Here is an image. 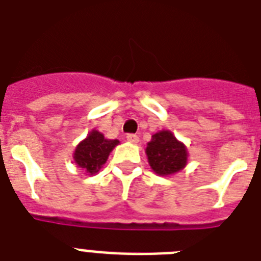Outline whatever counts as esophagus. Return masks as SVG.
<instances>
[{"mask_svg": "<svg viewBox=\"0 0 261 261\" xmlns=\"http://www.w3.org/2000/svg\"><path fill=\"white\" fill-rule=\"evenodd\" d=\"M126 140H128L129 143H132V144H137L140 141L139 136H137V135H132V133L126 136Z\"/></svg>", "mask_w": 261, "mask_h": 261, "instance_id": "esophagus-1", "label": "esophagus"}]
</instances>
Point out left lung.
<instances>
[{"mask_svg":"<svg viewBox=\"0 0 261 261\" xmlns=\"http://www.w3.org/2000/svg\"><path fill=\"white\" fill-rule=\"evenodd\" d=\"M145 153L150 168L160 176L177 173L185 168L188 160L187 146L180 143L171 130H160L152 136Z\"/></svg>","mask_w":261,"mask_h":261,"instance_id":"left-lung-1","label":"left lung"}]
</instances>
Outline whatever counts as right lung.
I'll list each match as a JSON object with an SVG mask.
<instances>
[{"label":"right lung","instance_id":"obj_1","mask_svg":"<svg viewBox=\"0 0 261 261\" xmlns=\"http://www.w3.org/2000/svg\"><path fill=\"white\" fill-rule=\"evenodd\" d=\"M118 143V140L105 139L102 133L93 129L87 139L76 146L73 154L74 163L89 176L96 174L107 163L109 153Z\"/></svg>","mask_w":261,"mask_h":261}]
</instances>
